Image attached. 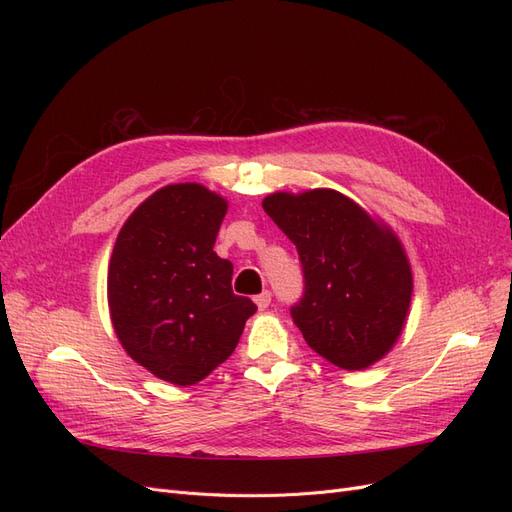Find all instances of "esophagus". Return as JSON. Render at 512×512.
Returning <instances> with one entry per match:
<instances>
[{"mask_svg":"<svg viewBox=\"0 0 512 512\" xmlns=\"http://www.w3.org/2000/svg\"><path fill=\"white\" fill-rule=\"evenodd\" d=\"M254 303L258 305V309L262 312V309H267L269 305H271V292L269 290H265V292H260L258 297H254Z\"/></svg>","mask_w":512,"mask_h":512,"instance_id":"esophagus-1","label":"esophagus"}]
</instances>
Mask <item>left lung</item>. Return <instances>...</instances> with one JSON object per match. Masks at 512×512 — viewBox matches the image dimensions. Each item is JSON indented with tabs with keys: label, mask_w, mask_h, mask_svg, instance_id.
Returning <instances> with one entry per match:
<instances>
[{
	"label": "left lung",
	"mask_w": 512,
	"mask_h": 512,
	"mask_svg": "<svg viewBox=\"0 0 512 512\" xmlns=\"http://www.w3.org/2000/svg\"><path fill=\"white\" fill-rule=\"evenodd\" d=\"M262 209L297 245L305 290L290 316L307 346L359 371L404 331L412 269L395 232L335 190L275 192Z\"/></svg>",
	"instance_id": "8db88e82"
}]
</instances>
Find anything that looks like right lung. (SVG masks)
Returning <instances> with one entry per match:
<instances>
[{"label": "right lung", "instance_id": "1", "mask_svg": "<svg viewBox=\"0 0 512 512\" xmlns=\"http://www.w3.org/2000/svg\"><path fill=\"white\" fill-rule=\"evenodd\" d=\"M226 209L205 185H166L134 209L113 247V329L138 365L170 384L207 378L256 312L232 292V262L213 252Z\"/></svg>", "mask_w": 512, "mask_h": 512}]
</instances>
